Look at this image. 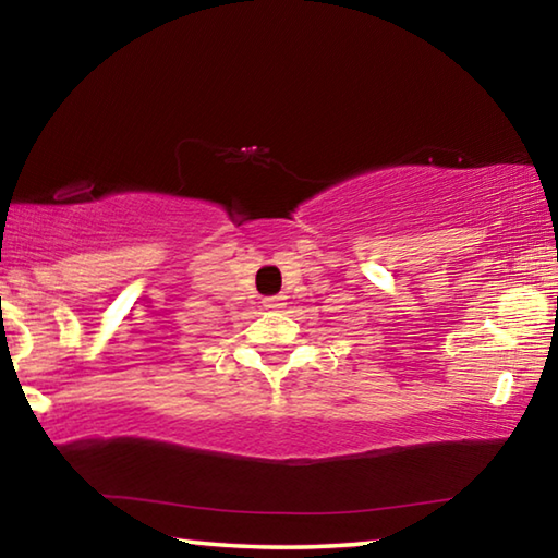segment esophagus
I'll use <instances>...</instances> for the list:
<instances>
[{
  "instance_id": "obj_1",
  "label": "esophagus",
  "mask_w": 558,
  "mask_h": 558,
  "mask_svg": "<svg viewBox=\"0 0 558 558\" xmlns=\"http://www.w3.org/2000/svg\"><path fill=\"white\" fill-rule=\"evenodd\" d=\"M263 307H268V310H280V307H286V295H270V298H263Z\"/></svg>"
}]
</instances>
